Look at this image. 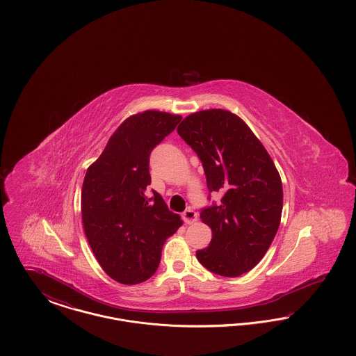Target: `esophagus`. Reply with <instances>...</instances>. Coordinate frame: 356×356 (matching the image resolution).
<instances>
[{"mask_svg": "<svg viewBox=\"0 0 356 356\" xmlns=\"http://www.w3.org/2000/svg\"><path fill=\"white\" fill-rule=\"evenodd\" d=\"M183 220L186 224H192L197 220V213L193 209H186V212L183 213Z\"/></svg>", "mask_w": 356, "mask_h": 356, "instance_id": "esophagus-1", "label": "esophagus"}]
</instances>
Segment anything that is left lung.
<instances>
[{"label": "left lung", "mask_w": 356, "mask_h": 356, "mask_svg": "<svg viewBox=\"0 0 356 356\" xmlns=\"http://www.w3.org/2000/svg\"><path fill=\"white\" fill-rule=\"evenodd\" d=\"M177 134L202 160L209 192L222 195L219 205L200 212L212 238L196 257L208 271L240 276L263 259L277 232L283 209L280 175L250 127L228 111L192 113Z\"/></svg>", "instance_id": "8db88e82"}]
</instances>
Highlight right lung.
Instances as JSON below:
<instances>
[{"label": "right lung", "instance_id": "add662e5", "mask_svg": "<svg viewBox=\"0 0 356 356\" xmlns=\"http://www.w3.org/2000/svg\"><path fill=\"white\" fill-rule=\"evenodd\" d=\"M181 116L145 111L125 120L88 168L81 215L88 243L102 270L121 284H138L157 270L161 250L181 225L152 189L149 156Z\"/></svg>", "mask_w": 356, "mask_h": 356}]
</instances>
